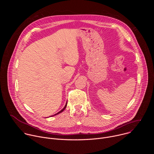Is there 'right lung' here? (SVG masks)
Masks as SVG:
<instances>
[{"mask_svg":"<svg viewBox=\"0 0 154 154\" xmlns=\"http://www.w3.org/2000/svg\"><path fill=\"white\" fill-rule=\"evenodd\" d=\"M66 106H67V102H66V105H65V106H64V108H63V109H61V110H60V112H58V113H56V114H55V115H52V116H55V115H58V114H59V113H61V112H63V111H64V109H65V108H66Z\"/></svg>","mask_w":154,"mask_h":154,"instance_id":"add662e5","label":"right lung"}]
</instances>
